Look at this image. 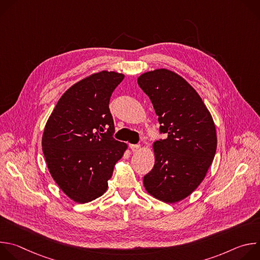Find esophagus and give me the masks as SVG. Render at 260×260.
Segmentation results:
<instances>
[{
  "instance_id": "34e87169",
  "label": "esophagus",
  "mask_w": 260,
  "mask_h": 260,
  "mask_svg": "<svg viewBox=\"0 0 260 260\" xmlns=\"http://www.w3.org/2000/svg\"><path fill=\"white\" fill-rule=\"evenodd\" d=\"M129 148H131V149H132L133 151H138V150L140 149V148H141V146H140L139 144H131V145H129Z\"/></svg>"
}]
</instances>
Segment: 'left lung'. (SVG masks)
Returning <instances> with one entry per match:
<instances>
[{"label": "left lung", "mask_w": 260, "mask_h": 260, "mask_svg": "<svg viewBox=\"0 0 260 260\" xmlns=\"http://www.w3.org/2000/svg\"><path fill=\"white\" fill-rule=\"evenodd\" d=\"M138 84L167 136L153 144L155 164L144 176V186L153 198L174 204L190 196L206 177L216 153V127L202 98L175 72H146Z\"/></svg>", "instance_id": "obj_1"}]
</instances>
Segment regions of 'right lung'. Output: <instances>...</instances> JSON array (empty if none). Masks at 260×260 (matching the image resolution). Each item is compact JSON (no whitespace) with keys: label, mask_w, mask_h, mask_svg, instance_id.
<instances>
[{"label":"right lung","mask_w":260,"mask_h":260,"mask_svg":"<svg viewBox=\"0 0 260 260\" xmlns=\"http://www.w3.org/2000/svg\"><path fill=\"white\" fill-rule=\"evenodd\" d=\"M123 78V74L102 71L80 80L61 95L46 122L42 147L47 168L64 194L78 204L106 192L127 149L112 137L109 109L111 94Z\"/></svg>","instance_id":"right-lung-1"}]
</instances>
